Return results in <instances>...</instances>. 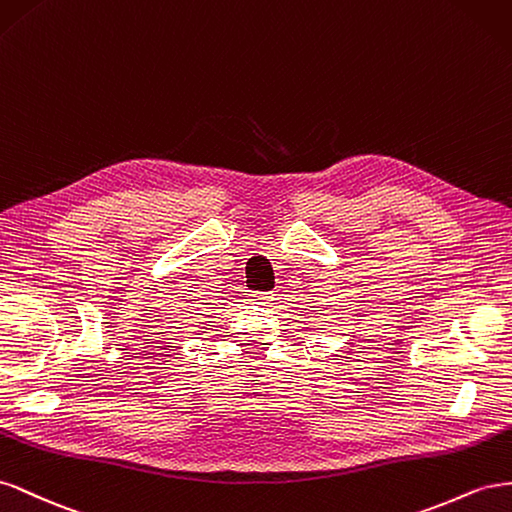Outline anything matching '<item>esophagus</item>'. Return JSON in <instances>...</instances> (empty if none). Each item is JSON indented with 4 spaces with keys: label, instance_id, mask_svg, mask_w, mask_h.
Segmentation results:
<instances>
[{
    "label": "esophagus",
    "instance_id": "34e87169",
    "mask_svg": "<svg viewBox=\"0 0 512 512\" xmlns=\"http://www.w3.org/2000/svg\"><path fill=\"white\" fill-rule=\"evenodd\" d=\"M272 291H253L251 294V302L261 304V306H268L272 302Z\"/></svg>",
    "mask_w": 512,
    "mask_h": 512
}]
</instances>
